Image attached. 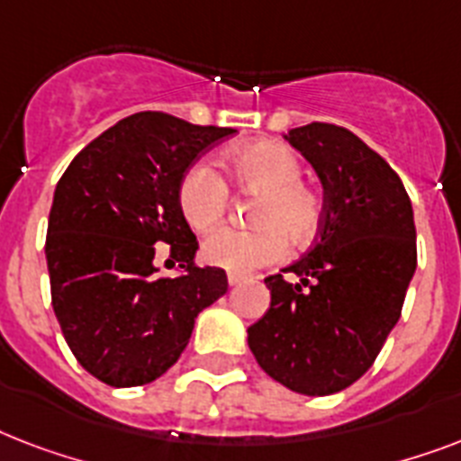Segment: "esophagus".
<instances>
[{
	"label": "esophagus",
	"mask_w": 461,
	"mask_h": 461,
	"mask_svg": "<svg viewBox=\"0 0 461 461\" xmlns=\"http://www.w3.org/2000/svg\"><path fill=\"white\" fill-rule=\"evenodd\" d=\"M227 282H230V287H237V285H241V282H244V275L230 273L227 275Z\"/></svg>",
	"instance_id": "34e87169"
}]
</instances>
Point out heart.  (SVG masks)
<instances>
[{
	"label": "heart",
	"mask_w": 461,
	"mask_h": 461,
	"mask_svg": "<svg viewBox=\"0 0 461 461\" xmlns=\"http://www.w3.org/2000/svg\"><path fill=\"white\" fill-rule=\"evenodd\" d=\"M224 165L241 188L263 198L253 210V230L212 231L203 244V258L230 273H251L287 256L289 240L306 244L321 230L322 201L302 181L299 155L277 140H256L227 153ZM230 188L208 162H198L179 186V208L194 230L208 231L227 210Z\"/></svg>",
	"instance_id": "b5f03b06"
}]
</instances>
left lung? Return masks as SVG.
Returning a JSON list of instances; mask_svg holds the SVG:
<instances>
[{
  "instance_id": "1",
  "label": "left lung",
  "mask_w": 461,
  "mask_h": 461,
  "mask_svg": "<svg viewBox=\"0 0 461 461\" xmlns=\"http://www.w3.org/2000/svg\"><path fill=\"white\" fill-rule=\"evenodd\" d=\"M322 184L313 249L266 280L270 308L249 328L263 371L308 397L339 393L373 366L416 270L414 210L393 167L349 129L285 133Z\"/></svg>"
}]
</instances>
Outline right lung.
I'll list each match as a JSON object with an SVG mask.
<instances>
[{
	"mask_svg": "<svg viewBox=\"0 0 461 461\" xmlns=\"http://www.w3.org/2000/svg\"><path fill=\"white\" fill-rule=\"evenodd\" d=\"M231 133L139 112L83 148L54 188L45 241L54 315L78 364L107 385H146L169 371L198 313L227 292L222 267L194 266L198 241L179 186ZM158 245L186 276L158 277Z\"/></svg>",
	"mask_w": 461,
	"mask_h": 461,
	"instance_id": "1",
	"label": "right lung"
}]
</instances>
